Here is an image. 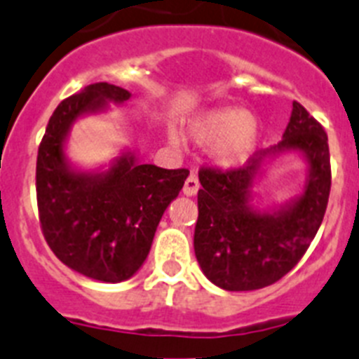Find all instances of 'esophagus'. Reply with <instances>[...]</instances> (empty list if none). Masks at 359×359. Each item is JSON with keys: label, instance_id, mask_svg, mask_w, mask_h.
Returning a JSON list of instances; mask_svg holds the SVG:
<instances>
[{"label": "esophagus", "instance_id": "obj_1", "mask_svg": "<svg viewBox=\"0 0 359 359\" xmlns=\"http://www.w3.org/2000/svg\"><path fill=\"white\" fill-rule=\"evenodd\" d=\"M198 189H201V182H198V179L195 175H189L188 179H186V182H184L182 193L186 195V197H195V195L198 193Z\"/></svg>", "mask_w": 359, "mask_h": 359}]
</instances>
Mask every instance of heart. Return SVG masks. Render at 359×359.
Returning a JSON list of instances; mask_svg holds the SVG:
<instances>
[{
	"instance_id": "b5f03b06",
	"label": "heart",
	"mask_w": 359,
	"mask_h": 359,
	"mask_svg": "<svg viewBox=\"0 0 359 359\" xmlns=\"http://www.w3.org/2000/svg\"><path fill=\"white\" fill-rule=\"evenodd\" d=\"M260 119L240 106H218L202 111L188 124L189 141L211 146V161L222 170L244 166L257 154L262 142ZM170 142L180 146V139L171 135Z\"/></svg>"
}]
</instances>
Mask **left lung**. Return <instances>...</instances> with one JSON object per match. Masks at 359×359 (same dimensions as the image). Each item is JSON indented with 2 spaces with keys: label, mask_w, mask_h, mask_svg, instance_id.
I'll return each instance as SVG.
<instances>
[{
  "label": "left lung",
  "mask_w": 359,
  "mask_h": 359,
  "mask_svg": "<svg viewBox=\"0 0 359 359\" xmlns=\"http://www.w3.org/2000/svg\"><path fill=\"white\" fill-rule=\"evenodd\" d=\"M285 153L304 161V186L289 201L260 208L254 186L270 162ZM198 180L193 245L202 273L226 291L267 287L298 264L320 229L330 191L327 133L294 101L278 144L258 151L240 170H202Z\"/></svg>",
  "instance_id": "8db88e82"
}]
</instances>
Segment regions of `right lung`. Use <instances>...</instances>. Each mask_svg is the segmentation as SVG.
Wrapping results in <instances>:
<instances>
[{
	"mask_svg": "<svg viewBox=\"0 0 359 359\" xmlns=\"http://www.w3.org/2000/svg\"><path fill=\"white\" fill-rule=\"evenodd\" d=\"M130 97L110 83L85 86L55 108L37 151V208L50 249L70 269L108 283L141 269L162 215L189 175L188 170L142 164L132 148L95 170L68 158V137L77 121L106 114L110 104Z\"/></svg>",
	"mask_w": 359,
	"mask_h": 359,
	"instance_id": "obj_1",
	"label": "right lung"
}]
</instances>
